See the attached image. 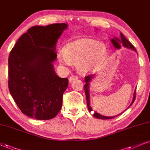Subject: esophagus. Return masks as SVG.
I'll return each instance as SVG.
<instances>
[{
	"label": "esophagus",
	"mask_w": 150,
	"mask_h": 150,
	"mask_svg": "<svg viewBox=\"0 0 150 150\" xmlns=\"http://www.w3.org/2000/svg\"><path fill=\"white\" fill-rule=\"evenodd\" d=\"M77 78H78V77H77L76 76H74V75H72V76H70V77H69V83L72 82V81H73L74 80H75V79H77Z\"/></svg>",
	"instance_id": "1"
}]
</instances>
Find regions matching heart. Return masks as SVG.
Instances as JSON below:
<instances>
[{"label": "heart", "instance_id": "heart-1", "mask_svg": "<svg viewBox=\"0 0 150 150\" xmlns=\"http://www.w3.org/2000/svg\"><path fill=\"white\" fill-rule=\"evenodd\" d=\"M108 49L103 42L82 38L67 44L63 53L58 54L59 62L63 66L76 64L81 74L92 72L100 67L106 58Z\"/></svg>", "mask_w": 150, "mask_h": 150}]
</instances>
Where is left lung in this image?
Returning a JSON list of instances; mask_svg holds the SVG:
<instances>
[{"label": "left lung", "mask_w": 150, "mask_h": 150, "mask_svg": "<svg viewBox=\"0 0 150 150\" xmlns=\"http://www.w3.org/2000/svg\"><path fill=\"white\" fill-rule=\"evenodd\" d=\"M120 36H121V39H120V40H119V39L117 38H115H115H113L112 39H110V42H112V44H113L114 47L115 48V49H120V48H121L122 46V47H125V48H127V49L134 50V51H136V49H135V47H134V46H133V44L131 43V42H129V40H127L126 38H125V36H124V35L122 33H120ZM95 74H93V75L88 76H86V78H85V81H86V84H85V86H84L85 93H86V95L87 105H88V110H89L90 112H91L92 110L91 106H90V83L91 82L92 80L94 79V77H95ZM135 99H136V90H135V91L134 92V97H133L132 102L130 105H129V106H132V105L133 104V103L134 102ZM129 107H128V108H129ZM120 114H121V113H120ZM120 114L117 115H115V116H112V117H107V116L102 115L99 114L97 112H94V114L92 115H93L94 117H96V118H98V119L108 120V119H112V118H113L115 117H117V116L120 115Z\"/></svg>", "instance_id": "1"}]
</instances>
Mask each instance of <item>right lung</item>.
I'll use <instances>...</instances> for the list:
<instances>
[{
    "instance_id": "1",
    "label": "right lung",
    "mask_w": 150,
    "mask_h": 150,
    "mask_svg": "<svg viewBox=\"0 0 150 150\" xmlns=\"http://www.w3.org/2000/svg\"><path fill=\"white\" fill-rule=\"evenodd\" d=\"M67 23L31 27L20 37L8 59V86L21 112L36 120L55 117L60 110L68 79L55 74L56 43Z\"/></svg>"
}]
</instances>
